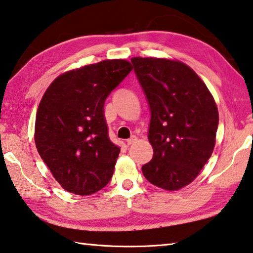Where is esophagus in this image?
Instances as JSON below:
<instances>
[{
    "instance_id": "esophagus-1",
    "label": "esophagus",
    "mask_w": 253,
    "mask_h": 253,
    "mask_svg": "<svg viewBox=\"0 0 253 253\" xmlns=\"http://www.w3.org/2000/svg\"><path fill=\"white\" fill-rule=\"evenodd\" d=\"M136 140H138V138H136V136H131L130 139H127L126 140V144L127 145H131V144H133V143H135L136 142Z\"/></svg>"
}]
</instances>
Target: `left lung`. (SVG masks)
Segmentation results:
<instances>
[{
    "mask_svg": "<svg viewBox=\"0 0 253 253\" xmlns=\"http://www.w3.org/2000/svg\"><path fill=\"white\" fill-rule=\"evenodd\" d=\"M151 111L148 138L153 158L143 175L175 191L197 178L213 152L219 124L213 96L198 74L180 61L132 57Z\"/></svg>",
    "mask_w": 253,
    "mask_h": 253,
    "instance_id": "8db88e82",
    "label": "left lung"
}]
</instances>
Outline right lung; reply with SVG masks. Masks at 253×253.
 Listing matches in <instances>:
<instances>
[{
  "mask_svg": "<svg viewBox=\"0 0 253 253\" xmlns=\"http://www.w3.org/2000/svg\"><path fill=\"white\" fill-rule=\"evenodd\" d=\"M131 71L129 61L104 60L61 74L44 93L35 145L66 191L88 196L112 178L120 148L109 139L104 102Z\"/></svg>",
  "mask_w": 253,
  "mask_h": 253,
  "instance_id": "right-lung-1",
  "label": "right lung"
}]
</instances>
